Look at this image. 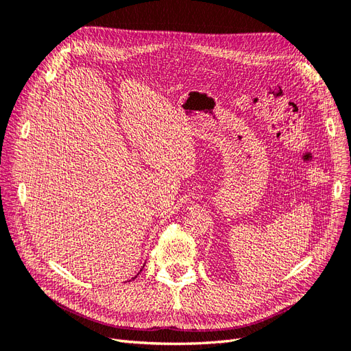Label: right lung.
Masks as SVG:
<instances>
[{
    "mask_svg": "<svg viewBox=\"0 0 351 351\" xmlns=\"http://www.w3.org/2000/svg\"><path fill=\"white\" fill-rule=\"evenodd\" d=\"M137 275H139V274H137ZM137 275H136V277H137ZM136 277H134V278H136ZM134 278H133V280H134Z\"/></svg>",
    "mask_w": 351,
    "mask_h": 351,
    "instance_id": "obj_1",
    "label": "right lung"
}]
</instances>
